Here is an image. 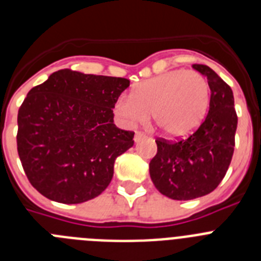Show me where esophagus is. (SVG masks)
<instances>
[{
	"instance_id": "1",
	"label": "esophagus",
	"mask_w": 261,
	"mask_h": 261,
	"mask_svg": "<svg viewBox=\"0 0 261 261\" xmlns=\"http://www.w3.org/2000/svg\"><path fill=\"white\" fill-rule=\"evenodd\" d=\"M145 137H146V135H145L144 132H136L135 141L138 142V141H140V140H142V138H145Z\"/></svg>"
}]
</instances>
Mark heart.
Wrapping results in <instances>:
<instances>
[{"mask_svg":"<svg viewBox=\"0 0 261 261\" xmlns=\"http://www.w3.org/2000/svg\"><path fill=\"white\" fill-rule=\"evenodd\" d=\"M209 102L206 78L200 71L176 69L136 85L130 95L117 99L115 112L128 126L145 123L151 112L166 135L184 137L201 124Z\"/></svg>","mask_w":261,"mask_h":261,"instance_id":"heart-1","label":"heart"}]
</instances>
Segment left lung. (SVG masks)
<instances>
[{"instance_id": "obj_1", "label": "left lung", "mask_w": 261, "mask_h": 261, "mask_svg": "<svg viewBox=\"0 0 261 261\" xmlns=\"http://www.w3.org/2000/svg\"><path fill=\"white\" fill-rule=\"evenodd\" d=\"M211 87L209 112L187 138H156L149 171L156 190L172 200H192L216 190L225 177L235 146L238 116L232 90L209 66L193 64Z\"/></svg>"}]
</instances>
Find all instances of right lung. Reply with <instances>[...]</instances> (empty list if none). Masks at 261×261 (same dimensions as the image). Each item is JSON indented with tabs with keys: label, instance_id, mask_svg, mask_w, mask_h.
<instances>
[{
	"label": "right lung",
	"instance_id": "1",
	"mask_svg": "<svg viewBox=\"0 0 261 261\" xmlns=\"http://www.w3.org/2000/svg\"><path fill=\"white\" fill-rule=\"evenodd\" d=\"M129 80L62 69L32 87L18 111L17 146L31 186L52 201L99 196L135 132L114 124L115 103Z\"/></svg>",
	"mask_w": 261,
	"mask_h": 261
}]
</instances>
